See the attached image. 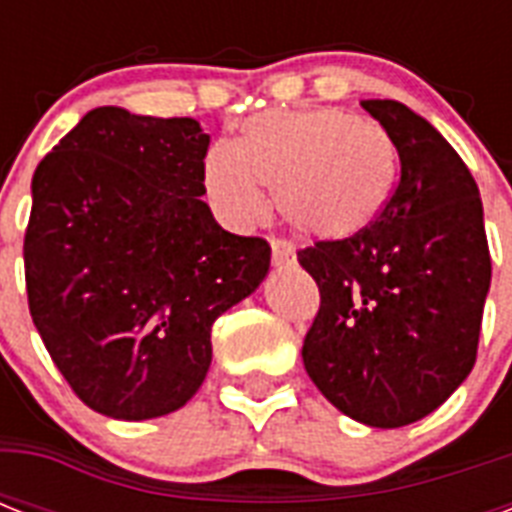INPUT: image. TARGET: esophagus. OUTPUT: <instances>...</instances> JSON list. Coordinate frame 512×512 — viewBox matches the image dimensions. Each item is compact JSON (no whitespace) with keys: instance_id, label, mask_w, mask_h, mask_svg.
Instances as JSON below:
<instances>
[{"instance_id":"34e87169","label":"esophagus","mask_w":512,"mask_h":512,"mask_svg":"<svg viewBox=\"0 0 512 512\" xmlns=\"http://www.w3.org/2000/svg\"><path fill=\"white\" fill-rule=\"evenodd\" d=\"M271 260L276 268H292L297 263L295 249L284 239H271Z\"/></svg>"}]
</instances>
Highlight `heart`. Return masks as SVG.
Wrapping results in <instances>:
<instances>
[{
	"mask_svg": "<svg viewBox=\"0 0 512 512\" xmlns=\"http://www.w3.org/2000/svg\"><path fill=\"white\" fill-rule=\"evenodd\" d=\"M204 183L228 223L249 225L265 215V185L300 236L348 241L388 207L396 154L377 124L342 108L265 111L236 146L209 148Z\"/></svg>",
	"mask_w": 512,
	"mask_h": 512,
	"instance_id": "1",
	"label": "heart"
}]
</instances>
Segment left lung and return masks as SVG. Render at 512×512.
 Here are the masks:
<instances>
[{"label": "left lung", "instance_id": "obj_1", "mask_svg": "<svg viewBox=\"0 0 512 512\" xmlns=\"http://www.w3.org/2000/svg\"><path fill=\"white\" fill-rule=\"evenodd\" d=\"M361 106L401 172L369 231L297 252L321 295L303 364L342 414L401 428L444 404L476 364L492 257L476 180L441 132L398 100Z\"/></svg>", "mask_w": 512, "mask_h": 512}]
</instances>
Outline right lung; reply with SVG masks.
<instances>
[{"label": "right lung", "instance_id": "add662e5", "mask_svg": "<svg viewBox=\"0 0 512 512\" xmlns=\"http://www.w3.org/2000/svg\"><path fill=\"white\" fill-rule=\"evenodd\" d=\"M207 148L196 119L103 106L31 180L28 311L71 390L114 420L191 401L215 319L271 268L268 241L223 231L199 199Z\"/></svg>", "mask_w": 512, "mask_h": 512}]
</instances>
